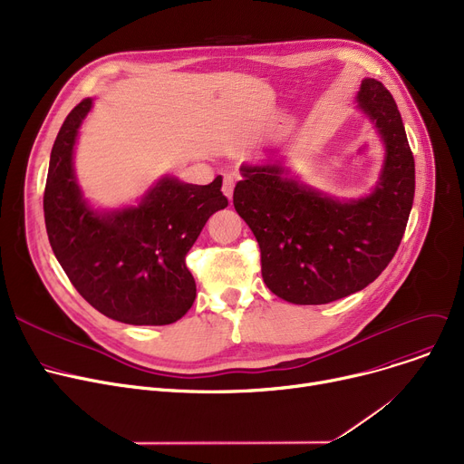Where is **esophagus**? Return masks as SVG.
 Returning a JSON list of instances; mask_svg holds the SVG:
<instances>
[{
	"label": "esophagus",
	"instance_id": "esophagus-1",
	"mask_svg": "<svg viewBox=\"0 0 464 464\" xmlns=\"http://www.w3.org/2000/svg\"><path fill=\"white\" fill-rule=\"evenodd\" d=\"M233 188H235V179L231 177V175H226L224 177V186H222V191H224V195L226 198L231 201V198H233Z\"/></svg>",
	"mask_w": 464,
	"mask_h": 464
}]
</instances>
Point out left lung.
<instances>
[{"label":"left lung","instance_id":"8db88e82","mask_svg":"<svg viewBox=\"0 0 464 464\" xmlns=\"http://www.w3.org/2000/svg\"><path fill=\"white\" fill-rule=\"evenodd\" d=\"M355 102L383 144L371 193L336 199L294 177L282 161L242 163L233 205L259 242L261 275L294 304H325L374 282L393 259L413 203L416 165L397 103L376 79Z\"/></svg>","mask_w":464,"mask_h":464}]
</instances>
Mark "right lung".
<instances>
[{
	"mask_svg": "<svg viewBox=\"0 0 464 464\" xmlns=\"http://www.w3.org/2000/svg\"><path fill=\"white\" fill-rule=\"evenodd\" d=\"M92 107L88 97L67 114L51 152L43 208L53 252L79 294L107 318L130 325L175 324L195 301L186 254L207 219L227 207L222 177L198 186L165 175L137 205L95 208L72 165Z\"/></svg>",
	"mask_w": 464,
	"mask_h": 464,
	"instance_id": "right-lung-1",
	"label": "right lung"
}]
</instances>
